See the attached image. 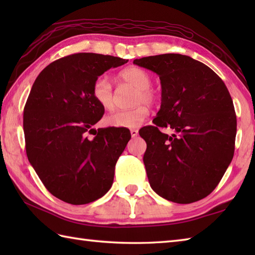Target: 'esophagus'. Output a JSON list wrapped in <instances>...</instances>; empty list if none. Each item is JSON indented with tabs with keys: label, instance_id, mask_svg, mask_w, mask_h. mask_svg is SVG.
Wrapping results in <instances>:
<instances>
[{
	"label": "esophagus",
	"instance_id": "1",
	"mask_svg": "<svg viewBox=\"0 0 255 255\" xmlns=\"http://www.w3.org/2000/svg\"><path fill=\"white\" fill-rule=\"evenodd\" d=\"M130 133H131V137L134 138V137L138 136V130H137V129H131Z\"/></svg>",
	"mask_w": 255,
	"mask_h": 255
}]
</instances>
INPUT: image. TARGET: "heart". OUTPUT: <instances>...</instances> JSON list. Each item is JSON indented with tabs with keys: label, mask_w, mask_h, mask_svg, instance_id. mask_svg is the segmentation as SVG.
I'll return each mask as SVG.
<instances>
[{
	"label": "heart",
	"mask_w": 255,
	"mask_h": 255,
	"mask_svg": "<svg viewBox=\"0 0 255 255\" xmlns=\"http://www.w3.org/2000/svg\"><path fill=\"white\" fill-rule=\"evenodd\" d=\"M118 78L123 82L136 88L133 96V105H137L131 110L119 111L105 118L104 123L110 127L117 128H136L141 125L149 115V108L144 104L153 105L159 100V95L151 88L152 77L151 74L140 67H127L123 69L118 74ZM94 100L105 111H112L115 107V94L110 81L102 77L97 79L92 89Z\"/></svg>",
	"instance_id": "obj_1"
}]
</instances>
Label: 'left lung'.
I'll return each instance as SVG.
<instances>
[{
  "mask_svg": "<svg viewBox=\"0 0 255 255\" xmlns=\"http://www.w3.org/2000/svg\"><path fill=\"white\" fill-rule=\"evenodd\" d=\"M133 63L158 74L162 88L154 126L139 130L147 142L143 163L150 186L177 204L205 198L234 158L237 117L228 89L209 67L188 56L165 53Z\"/></svg>",
  "mask_w": 255,
  "mask_h": 255,
  "instance_id": "8db88e82",
  "label": "left lung"
}]
</instances>
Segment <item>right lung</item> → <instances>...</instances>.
Listing matches in <instances>:
<instances>
[{
    "instance_id": "1",
    "label": "right lung",
    "mask_w": 255,
    "mask_h": 255,
    "mask_svg": "<svg viewBox=\"0 0 255 255\" xmlns=\"http://www.w3.org/2000/svg\"><path fill=\"white\" fill-rule=\"evenodd\" d=\"M125 59L74 53L51 62L35 80L24 107L26 153L45 187L72 205L94 202L110 191L119 156L130 140L125 128H100L104 115L93 97L97 78ZM94 131L90 140L86 133Z\"/></svg>"
}]
</instances>
